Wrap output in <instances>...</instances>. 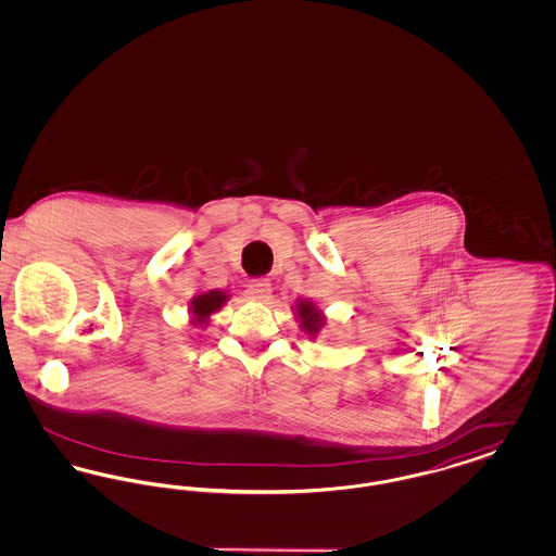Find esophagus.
I'll list each match as a JSON object with an SVG mask.
<instances>
[{
    "label": "esophagus",
    "mask_w": 556,
    "mask_h": 556,
    "mask_svg": "<svg viewBox=\"0 0 556 556\" xmlns=\"http://www.w3.org/2000/svg\"><path fill=\"white\" fill-rule=\"evenodd\" d=\"M270 293H273V288H270V283H268L266 279L252 281V283L248 286V298H250V300H256V302H268Z\"/></svg>",
    "instance_id": "obj_1"
}]
</instances>
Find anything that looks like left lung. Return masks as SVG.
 Listing matches in <instances>:
<instances>
[{"label":"left lung","instance_id":"8db88e82","mask_svg":"<svg viewBox=\"0 0 556 556\" xmlns=\"http://www.w3.org/2000/svg\"><path fill=\"white\" fill-rule=\"evenodd\" d=\"M295 315H298V320H300V329L304 333H308L311 338H315L318 331H320V327L325 325L323 313L318 311L311 300H298L295 302Z\"/></svg>","mask_w":556,"mask_h":556}]
</instances>
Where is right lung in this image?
Segmentation results:
<instances>
[{"label": "right lung", "instance_id": "1", "mask_svg": "<svg viewBox=\"0 0 556 556\" xmlns=\"http://www.w3.org/2000/svg\"><path fill=\"white\" fill-rule=\"evenodd\" d=\"M227 300H229V293H227V291L211 290L204 291V293H198V295L189 302L191 323H193V325H206L211 315L218 313Z\"/></svg>", "mask_w": 556, "mask_h": 556}]
</instances>
